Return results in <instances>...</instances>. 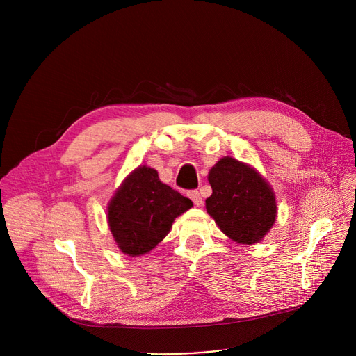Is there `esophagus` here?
Masks as SVG:
<instances>
[{
    "label": "esophagus",
    "instance_id": "1",
    "mask_svg": "<svg viewBox=\"0 0 356 356\" xmlns=\"http://www.w3.org/2000/svg\"><path fill=\"white\" fill-rule=\"evenodd\" d=\"M189 197L193 200V203L196 204V207H200V204H202V196H200V193L197 191H191L189 192Z\"/></svg>",
    "mask_w": 356,
    "mask_h": 356
}]
</instances>
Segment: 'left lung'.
Here are the masks:
<instances>
[{"label":"left lung","instance_id":"1","mask_svg":"<svg viewBox=\"0 0 356 356\" xmlns=\"http://www.w3.org/2000/svg\"><path fill=\"white\" fill-rule=\"evenodd\" d=\"M208 180L212 195L207 211L219 229L238 244L263 239L277 216L275 196L266 179L251 165L223 157L211 168Z\"/></svg>","mask_w":356,"mask_h":356}]
</instances>
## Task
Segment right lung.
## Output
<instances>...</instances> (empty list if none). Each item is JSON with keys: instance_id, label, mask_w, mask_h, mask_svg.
Masks as SVG:
<instances>
[{"instance_id": "1", "label": "right lung", "mask_w": 356, "mask_h": 356, "mask_svg": "<svg viewBox=\"0 0 356 356\" xmlns=\"http://www.w3.org/2000/svg\"><path fill=\"white\" fill-rule=\"evenodd\" d=\"M193 207L160 181L157 170L147 165L131 172L108 204V225L118 248L129 255H144L170 232L175 219Z\"/></svg>"}]
</instances>
